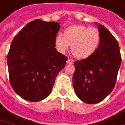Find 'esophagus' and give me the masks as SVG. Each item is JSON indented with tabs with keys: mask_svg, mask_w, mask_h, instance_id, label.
<instances>
[{
	"mask_svg": "<svg viewBox=\"0 0 125 125\" xmlns=\"http://www.w3.org/2000/svg\"><path fill=\"white\" fill-rule=\"evenodd\" d=\"M73 62V60L70 59V58H69L68 60L67 61V64H72Z\"/></svg>",
	"mask_w": 125,
	"mask_h": 125,
	"instance_id": "1",
	"label": "esophagus"
}]
</instances>
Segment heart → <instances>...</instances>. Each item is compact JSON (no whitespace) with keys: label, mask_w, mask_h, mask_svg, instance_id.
<instances>
[{"label":"heart","mask_w":125,"mask_h":125,"mask_svg":"<svg viewBox=\"0 0 125 125\" xmlns=\"http://www.w3.org/2000/svg\"><path fill=\"white\" fill-rule=\"evenodd\" d=\"M100 39L98 29L96 27L76 25L68 27L64 35L58 34L56 45L58 49L64 52L72 46V53L78 58L83 59L92 56L98 48Z\"/></svg>","instance_id":"b5f03b06"}]
</instances>
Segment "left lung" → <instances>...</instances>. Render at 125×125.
<instances>
[{
    "label": "left lung",
    "instance_id": "8db88e82",
    "mask_svg": "<svg viewBox=\"0 0 125 125\" xmlns=\"http://www.w3.org/2000/svg\"><path fill=\"white\" fill-rule=\"evenodd\" d=\"M97 27L100 35L98 47L92 56L74 62L73 86L78 98L87 104L98 103L110 94L121 64L118 41L104 26Z\"/></svg>",
    "mask_w": 125,
    "mask_h": 125
}]
</instances>
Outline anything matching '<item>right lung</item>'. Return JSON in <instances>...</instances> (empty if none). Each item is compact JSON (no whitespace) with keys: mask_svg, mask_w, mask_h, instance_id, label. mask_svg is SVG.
Returning <instances> with one entry per match:
<instances>
[{"mask_svg":"<svg viewBox=\"0 0 125 125\" xmlns=\"http://www.w3.org/2000/svg\"><path fill=\"white\" fill-rule=\"evenodd\" d=\"M60 23L36 19L14 37L7 55L11 85L22 98L37 102L50 94L67 58L55 48Z\"/></svg>","mask_w":125,"mask_h":125,"instance_id":"1","label":"right lung"}]
</instances>
